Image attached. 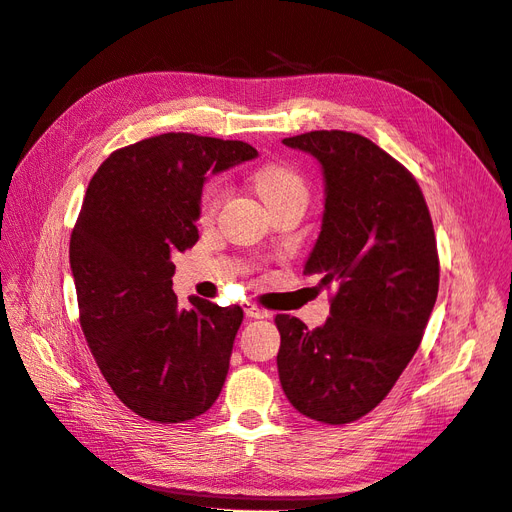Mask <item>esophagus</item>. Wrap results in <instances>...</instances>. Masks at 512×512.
I'll list each match as a JSON object with an SVG mask.
<instances>
[{
    "label": "esophagus",
    "instance_id": "1",
    "mask_svg": "<svg viewBox=\"0 0 512 512\" xmlns=\"http://www.w3.org/2000/svg\"><path fill=\"white\" fill-rule=\"evenodd\" d=\"M245 316L247 318H267V312H265V309H260V307H256L254 303H250V301H247L245 303Z\"/></svg>",
    "mask_w": 512,
    "mask_h": 512
}]
</instances>
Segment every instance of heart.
Masks as SVG:
<instances>
[{
	"label": "heart",
	"mask_w": 512,
	"mask_h": 512,
	"mask_svg": "<svg viewBox=\"0 0 512 512\" xmlns=\"http://www.w3.org/2000/svg\"><path fill=\"white\" fill-rule=\"evenodd\" d=\"M252 183L258 196L265 200L269 209L280 207L290 200H307V183L297 168L284 162H267L252 173ZM226 196L224 183L211 181L200 194V218L209 220L220 209Z\"/></svg>",
	"instance_id": "1"
}]
</instances>
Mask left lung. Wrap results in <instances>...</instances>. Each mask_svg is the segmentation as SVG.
<instances>
[{"instance_id": "obj_1", "label": "left lung", "mask_w": 512, "mask_h": 512, "mask_svg": "<svg viewBox=\"0 0 512 512\" xmlns=\"http://www.w3.org/2000/svg\"><path fill=\"white\" fill-rule=\"evenodd\" d=\"M284 145L322 166V230L305 273L337 292L318 329L275 316L277 371L301 414L344 425L389 395L421 344L440 284L436 235L410 170L369 138L316 130Z\"/></svg>"}]
</instances>
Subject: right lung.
<instances>
[{
  "label": "right lung",
  "instance_id": "obj_1",
  "mask_svg": "<svg viewBox=\"0 0 512 512\" xmlns=\"http://www.w3.org/2000/svg\"><path fill=\"white\" fill-rule=\"evenodd\" d=\"M256 156L243 141L168 132L113 151L89 181L70 237L81 329L113 393L147 421H190L222 391L243 309L181 307L170 256L198 241L207 170Z\"/></svg>",
  "mask_w": 512,
  "mask_h": 512
}]
</instances>
